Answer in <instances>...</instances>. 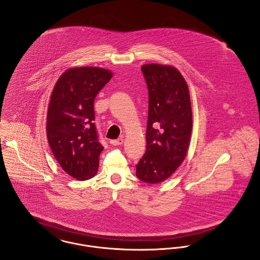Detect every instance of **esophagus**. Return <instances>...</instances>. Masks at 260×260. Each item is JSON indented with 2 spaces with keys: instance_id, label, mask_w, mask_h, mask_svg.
Returning <instances> with one entry per match:
<instances>
[{
  "instance_id": "obj_1",
  "label": "esophagus",
  "mask_w": 260,
  "mask_h": 260,
  "mask_svg": "<svg viewBox=\"0 0 260 260\" xmlns=\"http://www.w3.org/2000/svg\"><path fill=\"white\" fill-rule=\"evenodd\" d=\"M110 143H111L112 145H114V146H116V145H122V143H123V139H122V138L113 139V140L110 141Z\"/></svg>"
}]
</instances>
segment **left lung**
Returning a JSON list of instances; mask_svg holds the SVG:
<instances>
[{"instance_id":"obj_1","label":"left lung","mask_w":260,"mask_h":260,"mask_svg":"<svg viewBox=\"0 0 260 260\" xmlns=\"http://www.w3.org/2000/svg\"><path fill=\"white\" fill-rule=\"evenodd\" d=\"M149 94L146 152L139 160L137 177L159 183L170 178L186 156L192 128L188 86L172 66L141 67Z\"/></svg>"}]
</instances>
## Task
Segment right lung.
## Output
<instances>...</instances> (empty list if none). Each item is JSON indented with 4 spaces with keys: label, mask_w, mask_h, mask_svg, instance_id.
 <instances>
[{
    "label": "right lung",
    "mask_w": 260,
    "mask_h": 260,
    "mask_svg": "<svg viewBox=\"0 0 260 260\" xmlns=\"http://www.w3.org/2000/svg\"><path fill=\"white\" fill-rule=\"evenodd\" d=\"M113 73L96 67L67 70L57 80L47 112V138L62 170L86 181L98 171L104 147L98 142L94 123V99Z\"/></svg>",
    "instance_id": "obj_1"
}]
</instances>
